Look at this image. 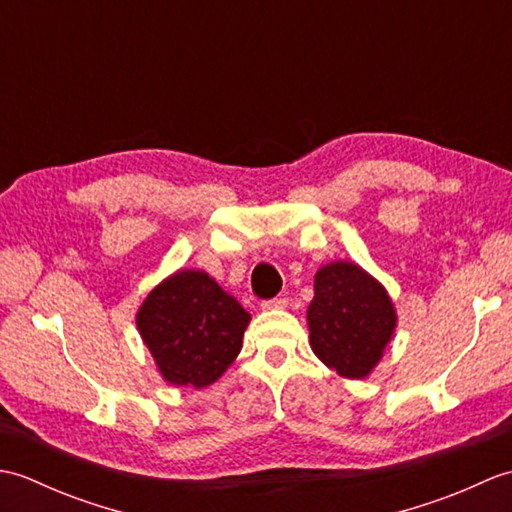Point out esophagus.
<instances>
[{"label":"esophagus","mask_w":512,"mask_h":512,"mask_svg":"<svg viewBox=\"0 0 512 512\" xmlns=\"http://www.w3.org/2000/svg\"><path fill=\"white\" fill-rule=\"evenodd\" d=\"M288 306L286 299H266L262 301V310H284Z\"/></svg>","instance_id":"1"}]
</instances>
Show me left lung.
Returning <instances> with one entry per match:
<instances>
[{"mask_svg":"<svg viewBox=\"0 0 512 512\" xmlns=\"http://www.w3.org/2000/svg\"><path fill=\"white\" fill-rule=\"evenodd\" d=\"M389 292L354 262H330L314 275L308 308L312 352L343 378L361 380L380 363L396 332Z\"/></svg>","mask_w":512,"mask_h":512,"instance_id":"obj_1","label":"left lung"}]
</instances>
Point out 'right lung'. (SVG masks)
<instances>
[{"label": "right lung", "mask_w": 512, "mask_h": 512, "mask_svg": "<svg viewBox=\"0 0 512 512\" xmlns=\"http://www.w3.org/2000/svg\"><path fill=\"white\" fill-rule=\"evenodd\" d=\"M250 314L204 270L180 268L138 308L140 339L160 376L176 387H209L242 350Z\"/></svg>", "instance_id": "1"}]
</instances>
